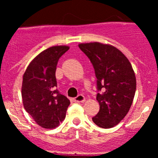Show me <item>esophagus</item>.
Instances as JSON below:
<instances>
[{
	"instance_id": "1",
	"label": "esophagus",
	"mask_w": 158,
	"mask_h": 158,
	"mask_svg": "<svg viewBox=\"0 0 158 158\" xmlns=\"http://www.w3.org/2000/svg\"><path fill=\"white\" fill-rule=\"evenodd\" d=\"M85 100V96L81 94L78 95L77 97H75L74 98L75 102H81V103H82V102H84Z\"/></svg>"
}]
</instances>
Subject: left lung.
Segmentation results:
<instances>
[{
  "instance_id": "left-lung-1",
  "label": "left lung",
  "mask_w": 158,
  "mask_h": 158,
  "mask_svg": "<svg viewBox=\"0 0 158 158\" xmlns=\"http://www.w3.org/2000/svg\"><path fill=\"white\" fill-rule=\"evenodd\" d=\"M89 58L96 77L100 111L93 117L96 125L111 128L129 111L136 91V78L127 57L115 47L100 43L79 44Z\"/></svg>"
}]
</instances>
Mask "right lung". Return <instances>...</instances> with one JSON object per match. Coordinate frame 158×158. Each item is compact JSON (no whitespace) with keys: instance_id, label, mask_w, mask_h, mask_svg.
Segmentation results:
<instances>
[{"instance_id":"obj_1","label":"right lung","mask_w":158,"mask_h":158,"mask_svg":"<svg viewBox=\"0 0 158 158\" xmlns=\"http://www.w3.org/2000/svg\"><path fill=\"white\" fill-rule=\"evenodd\" d=\"M69 49L66 46H56L43 51L32 60L23 74V107L43 128L58 127L65 119L70 104L69 99L57 89L55 77L58 60Z\"/></svg>"}]
</instances>
